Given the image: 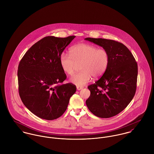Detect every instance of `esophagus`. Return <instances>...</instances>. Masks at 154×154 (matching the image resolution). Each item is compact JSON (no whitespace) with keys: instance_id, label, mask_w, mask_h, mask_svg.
<instances>
[{"instance_id":"obj_1","label":"esophagus","mask_w":154,"mask_h":154,"mask_svg":"<svg viewBox=\"0 0 154 154\" xmlns=\"http://www.w3.org/2000/svg\"><path fill=\"white\" fill-rule=\"evenodd\" d=\"M83 88H84L83 87H80V86H77V87H76L77 90H81V89H83Z\"/></svg>"}]
</instances>
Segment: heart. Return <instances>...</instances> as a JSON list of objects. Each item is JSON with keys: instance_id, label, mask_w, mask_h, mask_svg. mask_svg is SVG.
<instances>
[{"instance_id": "b5f03b06", "label": "heart", "mask_w": 154, "mask_h": 154, "mask_svg": "<svg viewBox=\"0 0 154 154\" xmlns=\"http://www.w3.org/2000/svg\"><path fill=\"white\" fill-rule=\"evenodd\" d=\"M70 55L62 53L59 58L60 65L63 72L72 75L77 65H80L81 71L70 79L73 84L82 87L91 79L97 78L106 71L110 62L108 51L103 48L86 43L76 44L70 50Z\"/></svg>"}]
</instances>
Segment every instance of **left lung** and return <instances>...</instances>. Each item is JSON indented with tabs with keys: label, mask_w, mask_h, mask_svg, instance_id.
Segmentation results:
<instances>
[{
	"label": "left lung",
	"mask_w": 154,
	"mask_h": 154,
	"mask_svg": "<svg viewBox=\"0 0 154 154\" xmlns=\"http://www.w3.org/2000/svg\"><path fill=\"white\" fill-rule=\"evenodd\" d=\"M106 50L109 65L101 78L88 87L89 110L100 118L113 117L124 110L136 92L137 65L130 50L121 43L104 38H86Z\"/></svg>",
	"instance_id": "obj_1"
}]
</instances>
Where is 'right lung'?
Here are the masks:
<instances>
[{
  "label": "right lung",
  "mask_w": 154,
  "mask_h": 154,
  "mask_svg": "<svg viewBox=\"0 0 154 154\" xmlns=\"http://www.w3.org/2000/svg\"><path fill=\"white\" fill-rule=\"evenodd\" d=\"M75 37H45L34 44L20 62V96L25 106L41 119L52 120L60 117L76 91L70 83L57 85L66 79L60 56Z\"/></svg>",
  "instance_id": "1"
}]
</instances>
